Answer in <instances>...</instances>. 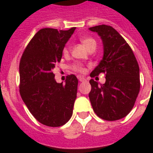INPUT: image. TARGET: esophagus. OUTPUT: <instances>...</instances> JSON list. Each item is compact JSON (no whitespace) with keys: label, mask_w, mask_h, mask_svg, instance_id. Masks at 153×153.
I'll use <instances>...</instances> for the list:
<instances>
[{"label":"esophagus","mask_w":153,"mask_h":153,"mask_svg":"<svg viewBox=\"0 0 153 153\" xmlns=\"http://www.w3.org/2000/svg\"><path fill=\"white\" fill-rule=\"evenodd\" d=\"M78 79H79V80L80 82H84V81H86V79L83 78V77H81V76H79L78 77Z\"/></svg>","instance_id":"34e87169"}]
</instances>
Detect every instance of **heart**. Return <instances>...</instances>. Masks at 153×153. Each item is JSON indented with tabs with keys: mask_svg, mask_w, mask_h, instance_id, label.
<instances>
[{
	"mask_svg": "<svg viewBox=\"0 0 153 153\" xmlns=\"http://www.w3.org/2000/svg\"><path fill=\"white\" fill-rule=\"evenodd\" d=\"M80 42L83 43L84 47H86L88 50L89 51L91 48L93 47H97V42L95 39H93V38H88V37H83V38H80ZM70 52V48L68 46L64 47L63 49V55L64 56H68ZM71 69L74 71H76V72H79V73H83L85 71V68L83 67V65H81L79 63L74 64L73 65L71 66Z\"/></svg>",
	"mask_w": 153,
	"mask_h": 153,
	"instance_id": "obj_1",
	"label": "heart"
}]
</instances>
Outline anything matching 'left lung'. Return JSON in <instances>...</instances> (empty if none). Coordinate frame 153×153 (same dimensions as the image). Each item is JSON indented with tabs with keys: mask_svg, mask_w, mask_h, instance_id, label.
Masks as SVG:
<instances>
[{
	"mask_svg": "<svg viewBox=\"0 0 153 153\" xmlns=\"http://www.w3.org/2000/svg\"><path fill=\"white\" fill-rule=\"evenodd\" d=\"M89 29L98 33L104 49L102 60L90 76L106 74V83L102 85L90 79L89 100L98 117L109 121L117 120L131 111L139 93L138 61L131 47L111 26L97 25Z\"/></svg>",
	"mask_w": 153,
	"mask_h": 153,
	"instance_id": "obj_1",
	"label": "left lung"
}]
</instances>
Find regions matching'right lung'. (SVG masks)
<instances>
[{
    "mask_svg": "<svg viewBox=\"0 0 153 153\" xmlns=\"http://www.w3.org/2000/svg\"><path fill=\"white\" fill-rule=\"evenodd\" d=\"M74 30L42 28L28 42L19 62L22 99L38 121L50 127L64 125L73 114L78 79L70 74L65 83H58L53 70Z\"/></svg>",
    "mask_w": 153,
    "mask_h": 153,
    "instance_id": "add662e5",
    "label": "right lung"
}]
</instances>
